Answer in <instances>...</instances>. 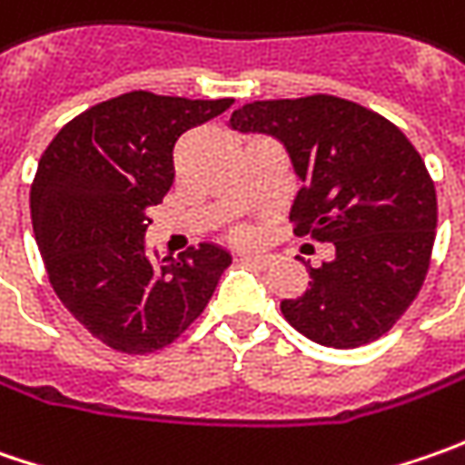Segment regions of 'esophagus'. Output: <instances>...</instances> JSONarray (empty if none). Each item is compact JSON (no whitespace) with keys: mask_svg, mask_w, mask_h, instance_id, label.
Instances as JSON below:
<instances>
[{"mask_svg":"<svg viewBox=\"0 0 465 465\" xmlns=\"http://www.w3.org/2000/svg\"><path fill=\"white\" fill-rule=\"evenodd\" d=\"M242 263H248V266H256V269H266L269 263H272V259L269 256H259V253H245V256H241Z\"/></svg>","mask_w":465,"mask_h":465,"instance_id":"1","label":"esophagus"}]
</instances>
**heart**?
<instances>
[{
	"instance_id": "1",
	"label": "heart",
	"mask_w": 465,
	"mask_h": 465,
	"mask_svg": "<svg viewBox=\"0 0 465 465\" xmlns=\"http://www.w3.org/2000/svg\"><path fill=\"white\" fill-rule=\"evenodd\" d=\"M242 238H245V232H242Z\"/></svg>"
}]
</instances>
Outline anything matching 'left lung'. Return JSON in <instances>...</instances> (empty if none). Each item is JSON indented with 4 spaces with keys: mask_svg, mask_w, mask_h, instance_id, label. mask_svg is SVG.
<instances>
[{
    "mask_svg": "<svg viewBox=\"0 0 465 465\" xmlns=\"http://www.w3.org/2000/svg\"><path fill=\"white\" fill-rule=\"evenodd\" d=\"M241 134L284 144L300 178L297 232L333 242L308 266L311 287L282 300L284 318L315 344L362 347L391 329L420 292L438 227V199L411 142L351 100H256L232 111Z\"/></svg>",
    "mask_w": 465,
    "mask_h": 465,
    "instance_id": "1",
    "label": "left lung"
}]
</instances>
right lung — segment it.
<instances>
[{"instance_id": "1", "label": "right lung", "mask_w": 465, "mask_h": 465, "mask_svg": "<svg viewBox=\"0 0 465 465\" xmlns=\"http://www.w3.org/2000/svg\"><path fill=\"white\" fill-rule=\"evenodd\" d=\"M232 100L126 93L69 121L38 163L33 232L64 308L126 354L168 347L202 315L230 251L217 242L170 259L147 256V209L175 178L178 136Z\"/></svg>"}]
</instances>
